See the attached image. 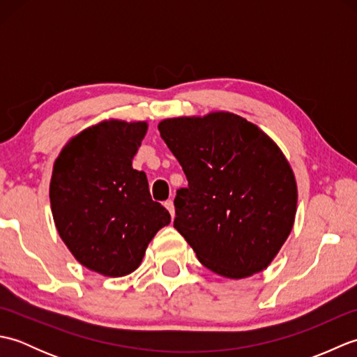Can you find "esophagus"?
<instances>
[{
	"label": "esophagus",
	"instance_id": "obj_1",
	"mask_svg": "<svg viewBox=\"0 0 357 357\" xmlns=\"http://www.w3.org/2000/svg\"><path fill=\"white\" fill-rule=\"evenodd\" d=\"M164 206H165V208L170 211V216L172 218H174V206H173V201L172 199H169V201H165L164 202Z\"/></svg>",
	"mask_w": 357,
	"mask_h": 357
}]
</instances>
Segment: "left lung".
<instances>
[{
  "label": "left lung",
  "mask_w": 357,
  "mask_h": 357,
  "mask_svg": "<svg viewBox=\"0 0 357 357\" xmlns=\"http://www.w3.org/2000/svg\"><path fill=\"white\" fill-rule=\"evenodd\" d=\"M158 130L188 181L174 198L173 227L199 262L229 279L267 268L291 233L298 208V184L278 144L222 110L167 118Z\"/></svg>",
  "instance_id": "8db88e82"
}]
</instances>
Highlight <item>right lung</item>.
<instances>
[{"label":"right lung","mask_w":357,"mask_h":357,"mask_svg":"<svg viewBox=\"0 0 357 357\" xmlns=\"http://www.w3.org/2000/svg\"><path fill=\"white\" fill-rule=\"evenodd\" d=\"M147 121L109 118L67 141L53 162L50 207L59 238L81 265L121 278L139 267L170 213L135 170Z\"/></svg>","instance_id":"obj_1"}]
</instances>
